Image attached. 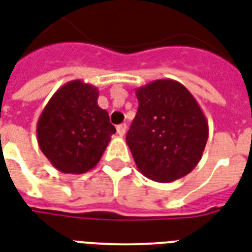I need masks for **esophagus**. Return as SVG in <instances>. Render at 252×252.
I'll use <instances>...</instances> for the list:
<instances>
[{
    "instance_id": "34e87169",
    "label": "esophagus",
    "mask_w": 252,
    "mask_h": 252,
    "mask_svg": "<svg viewBox=\"0 0 252 252\" xmlns=\"http://www.w3.org/2000/svg\"><path fill=\"white\" fill-rule=\"evenodd\" d=\"M116 132H118L119 136H124L126 132V124H120V126H116Z\"/></svg>"
}]
</instances>
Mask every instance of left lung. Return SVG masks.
Wrapping results in <instances>:
<instances>
[{
    "mask_svg": "<svg viewBox=\"0 0 252 252\" xmlns=\"http://www.w3.org/2000/svg\"><path fill=\"white\" fill-rule=\"evenodd\" d=\"M136 96L138 110L126 140L138 171L159 183L189 174L209 132L193 95L178 81L157 80L136 89Z\"/></svg>",
    "mask_w": 252,
    "mask_h": 252,
    "instance_id": "left-lung-1",
    "label": "left lung"
}]
</instances>
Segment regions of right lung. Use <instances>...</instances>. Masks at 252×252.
<instances>
[{"instance_id":"1","label":"right lung","mask_w":252,"mask_h":252,"mask_svg":"<svg viewBox=\"0 0 252 252\" xmlns=\"http://www.w3.org/2000/svg\"><path fill=\"white\" fill-rule=\"evenodd\" d=\"M99 91L84 81H70L49 99L37 120V142L48 161L64 174H84L96 166L116 132Z\"/></svg>"}]
</instances>
